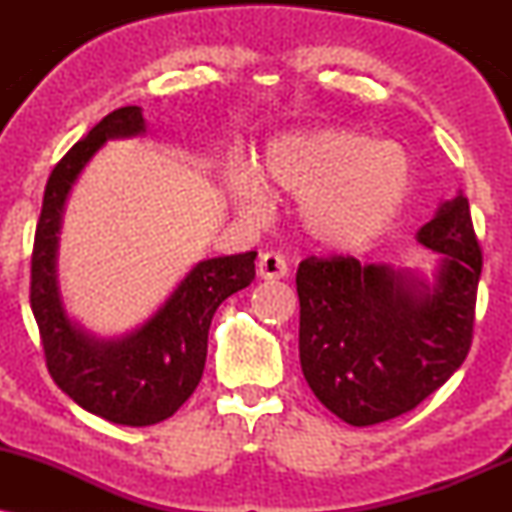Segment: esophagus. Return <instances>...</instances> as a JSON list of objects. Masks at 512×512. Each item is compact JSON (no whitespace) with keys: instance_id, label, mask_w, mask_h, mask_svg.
<instances>
[{"instance_id":"1","label":"esophagus","mask_w":512,"mask_h":512,"mask_svg":"<svg viewBox=\"0 0 512 512\" xmlns=\"http://www.w3.org/2000/svg\"><path fill=\"white\" fill-rule=\"evenodd\" d=\"M286 272H289V264L279 252H264L260 262H257V274L262 279H284Z\"/></svg>"}]
</instances>
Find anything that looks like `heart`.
Instances as JSON below:
<instances>
[{
	"instance_id": "b5f03b06",
	"label": "heart",
	"mask_w": 512,
	"mask_h": 512,
	"mask_svg": "<svg viewBox=\"0 0 512 512\" xmlns=\"http://www.w3.org/2000/svg\"><path fill=\"white\" fill-rule=\"evenodd\" d=\"M411 178V158L397 142H373L354 129H313L279 137L257 178L233 170L226 187L250 219L267 211V192L301 199V221L317 243L361 250L404 209Z\"/></svg>"
}]
</instances>
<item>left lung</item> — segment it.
Wrapping results in <instances>:
<instances>
[{
    "mask_svg": "<svg viewBox=\"0 0 512 512\" xmlns=\"http://www.w3.org/2000/svg\"><path fill=\"white\" fill-rule=\"evenodd\" d=\"M416 240L440 252L436 281L356 257L298 264L301 368L315 397L351 426L411 411L462 366L472 346L481 248L462 192Z\"/></svg>",
    "mask_w": 512,
    "mask_h": 512,
    "instance_id": "1",
    "label": "left lung"
}]
</instances>
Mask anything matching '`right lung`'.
Returning a JSON list of instances; mask_svg holds the SVG:
<instances>
[{
  "instance_id": "right-lung-1",
  "label": "right lung",
  "mask_w": 512,
  "mask_h": 512,
  "mask_svg": "<svg viewBox=\"0 0 512 512\" xmlns=\"http://www.w3.org/2000/svg\"><path fill=\"white\" fill-rule=\"evenodd\" d=\"M144 132L142 108L127 105L105 115L64 154L45 185L31 257V310L52 380L81 409L120 426L158 424L190 399L204 373L211 317L228 296L250 286L257 257L250 250L195 264L168 301L120 339H96L69 320L57 286L64 204L108 139Z\"/></svg>"
}]
</instances>
